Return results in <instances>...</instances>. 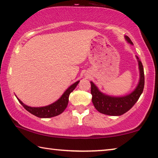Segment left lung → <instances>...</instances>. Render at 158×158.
I'll list each match as a JSON object with an SVG mask.
<instances>
[{
  "label": "left lung",
  "instance_id": "left-lung-1",
  "mask_svg": "<svg viewBox=\"0 0 158 158\" xmlns=\"http://www.w3.org/2000/svg\"><path fill=\"white\" fill-rule=\"evenodd\" d=\"M128 43L133 44V42L128 36H125ZM138 62V68L140 72V78L138 85L132 93L125 96L114 97L105 94L99 91L98 87L93 82L91 84V94L93 98L92 101L94 107L99 112L110 116H120L131 109L139 99L144 88L145 77L143 66L140 60L136 56Z\"/></svg>",
  "mask_w": 158,
  "mask_h": 158
}]
</instances>
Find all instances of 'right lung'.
Listing matches in <instances>:
<instances>
[{
	"mask_svg": "<svg viewBox=\"0 0 158 158\" xmlns=\"http://www.w3.org/2000/svg\"><path fill=\"white\" fill-rule=\"evenodd\" d=\"M80 81H77L71 85L64 92V93L62 94V96L56 101L55 102L49 104V105L45 106H41V107H31V106H29L26 104H24L20 99H19L18 98V100L19 101L23 107L27 111L31 113V114L35 115L37 117L40 118H51L54 117V116H58L61 114L64 111L65 108L67 107L68 104H69V95L76 88L77 84L79 83Z\"/></svg>",
	"mask_w": 158,
	"mask_h": 158,
	"instance_id": "add662e5",
	"label": "right lung"
}]
</instances>
